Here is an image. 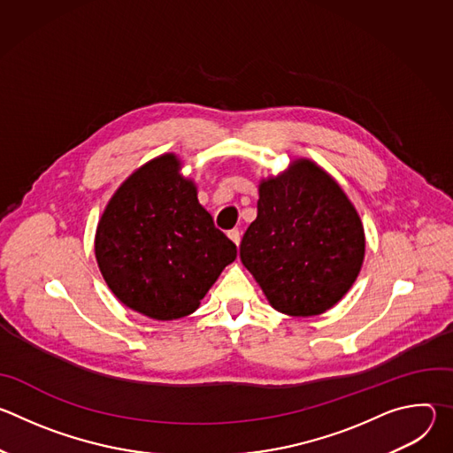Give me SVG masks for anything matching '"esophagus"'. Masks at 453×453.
Returning <instances> with one entry per match:
<instances>
[{
  "label": "esophagus",
  "instance_id": "esophagus-1",
  "mask_svg": "<svg viewBox=\"0 0 453 453\" xmlns=\"http://www.w3.org/2000/svg\"><path fill=\"white\" fill-rule=\"evenodd\" d=\"M227 236L236 243V245H240V240H242V233L238 231V229H231L229 233H227Z\"/></svg>",
  "mask_w": 453,
  "mask_h": 453
}]
</instances>
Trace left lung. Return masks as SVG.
Returning a JSON list of instances; mask_svg holds the SVG:
<instances>
[{
	"instance_id": "1",
	"label": "left lung",
	"mask_w": 453,
	"mask_h": 453,
	"mask_svg": "<svg viewBox=\"0 0 453 453\" xmlns=\"http://www.w3.org/2000/svg\"><path fill=\"white\" fill-rule=\"evenodd\" d=\"M364 249L362 222L341 186L313 163L297 161L262 182L240 257L278 311L308 317L342 299Z\"/></svg>"
}]
</instances>
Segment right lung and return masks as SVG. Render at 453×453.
<instances>
[{
  "label": "right lung",
  "mask_w": 453,
  "mask_h": 453,
  "mask_svg": "<svg viewBox=\"0 0 453 453\" xmlns=\"http://www.w3.org/2000/svg\"><path fill=\"white\" fill-rule=\"evenodd\" d=\"M175 156L128 177L107 204L95 252L112 294L128 308L172 320L199 308L236 245L215 227Z\"/></svg>",
  "instance_id": "add662e5"
}]
</instances>
